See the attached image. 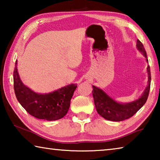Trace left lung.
Masks as SVG:
<instances>
[{"mask_svg": "<svg viewBox=\"0 0 160 160\" xmlns=\"http://www.w3.org/2000/svg\"><path fill=\"white\" fill-rule=\"evenodd\" d=\"M136 47L148 62L145 48L139 39L137 40ZM147 70L148 74V84L147 88L138 99L130 103L121 104L116 102L115 100L108 96L101 89L93 85L92 94L94 105L99 114L107 120L112 121H121L132 117L145 104L148 99L151 82L150 69L149 66L147 68Z\"/></svg>", "mask_w": 160, "mask_h": 160, "instance_id": "obj_1", "label": "left lung"}]
</instances>
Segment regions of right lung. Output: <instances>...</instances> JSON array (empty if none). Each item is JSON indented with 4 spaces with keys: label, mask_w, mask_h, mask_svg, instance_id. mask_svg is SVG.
Here are the masks:
<instances>
[{
    "label": "right lung",
    "mask_w": 160,
    "mask_h": 160,
    "mask_svg": "<svg viewBox=\"0 0 160 160\" xmlns=\"http://www.w3.org/2000/svg\"><path fill=\"white\" fill-rule=\"evenodd\" d=\"M13 82L15 96L22 107L35 118L47 121L58 120L66 116L70 99L78 87L76 84H71L48 94L34 92L21 81L17 61L13 72Z\"/></svg>",
    "instance_id": "obj_1"
}]
</instances>
